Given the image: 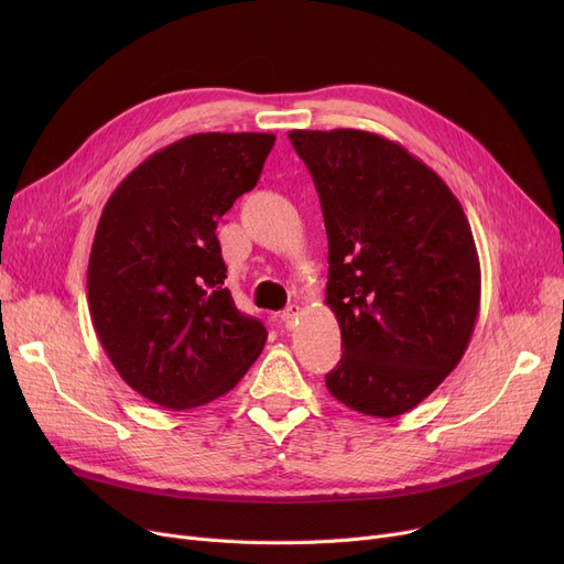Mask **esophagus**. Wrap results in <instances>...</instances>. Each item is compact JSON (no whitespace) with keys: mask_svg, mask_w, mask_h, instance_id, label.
Here are the masks:
<instances>
[{"mask_svg":"<svg viewBox=\"0 0 564 564\" xmlns=\"http://www.w3.org/2000/svg\"><path fill=\"white\" fill-rule=\"evenodd\" d=\"M297 317H300V306H288V308L281 313V322L285 324L288 329L294 327V322H297Z\"/></svg>","mask_w":564,"mask_h":564,"instance_id":"obj_1","label":"esophagus"}]
</instances>
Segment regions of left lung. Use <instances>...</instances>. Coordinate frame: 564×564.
Segmentation results:
<instances>
[{
  "mask_svg": "<svg viewBox=\"0 0 564 564\" xmlns=\"http://www.w3.org/2000/svg\"><path fill=\"white\" fill-rule=\"evenodd\" d=\"M329 240L327 306L345 406L395 419L446 379L480 311V258L451 187L404 145L366 130H292Z\"/></svg>",
  "mask_w": 564,
  "mask_h": 564,
  "instance_id": "obj_1",
  "label": "left lung"
}]
</instances>
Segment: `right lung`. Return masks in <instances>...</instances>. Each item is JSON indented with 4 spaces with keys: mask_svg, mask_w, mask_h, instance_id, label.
Here are the masks:
<instances>
[{
    "mask_svg": "<svg viewBox=\"0 0 564 564\" xmlns=\"http://www.w3.org/2000/svg\"><path fill=\"white\" fill-rule=\"evenodd\" d=\"M276 137L200 132L143 160L102 207L88 258V311L116 372L171 411L226 395L267 329L224 285L217 221L251 192Z\"/></svg>",
    "mask_w": 564,
    "mask_h": 564,
    "instance_id": "right-lung-1",
    "label": "right lung"
}]
</instances>
